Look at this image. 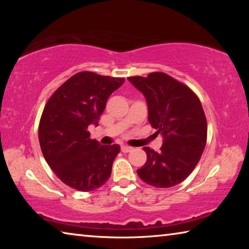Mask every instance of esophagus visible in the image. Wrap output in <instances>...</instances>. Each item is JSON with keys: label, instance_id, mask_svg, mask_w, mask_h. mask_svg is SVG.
<instances>
[{"label": "esophagus", "instance_id": "obj_1", "mask_svg": "<svg viewBox=\"0 0 249 249\" xmlns=\"http://www.w3.org/2000/svg\"><path fill=\"white\" fill-rule=\"evenodd\" d=\"M121 150L123 151V153H129V151L133 150V147H129V146H122V147H121Z\"/></svg>", "mask_w": 249, "mask_h": 249}]
</instances>
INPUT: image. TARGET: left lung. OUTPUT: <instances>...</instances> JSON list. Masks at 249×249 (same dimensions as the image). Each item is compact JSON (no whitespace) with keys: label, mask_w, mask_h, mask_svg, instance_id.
Masks as SVG:
<instances>
[{"label":"left lung","mask_w":249,"mask_h":249,"mask_svg":"<svg viewBox=\"0 0 249 249\" xmlns=\"http://www.w3.org/2000/svg\"><path fill=\"white\" fill-rule=\"evenodd\" d=\"M127 79L145 95L149 123L163 137L159 153L144 147L147 160L137 175L153 187H174L189 177L204 150L208 123L203 107L190 88L167 73Z\"/></svg>","instance_id":"8db88e82"}]
</instances>
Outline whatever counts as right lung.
Wrapping results in <instances>:
<instances>
[{
  "instance_id": "obj_1",
  "label": "right lung",
  "mask_w": 249,
  "mask_h": 249,
  "mask_svg": "<svg viewBox=\"0 0 249 249\" xmlns=\"http://www.w3.org/2000/svg\"><path fill=\"white\" fill-rule=\"evenodd\" d=\"M124 81V78L82 71L61 84L46 103L38 127L41 153L70 188L95 190L111 176L120 146L91 140L88 127L98 126L108 96Z\"/></svg>"
}]
</instances>
